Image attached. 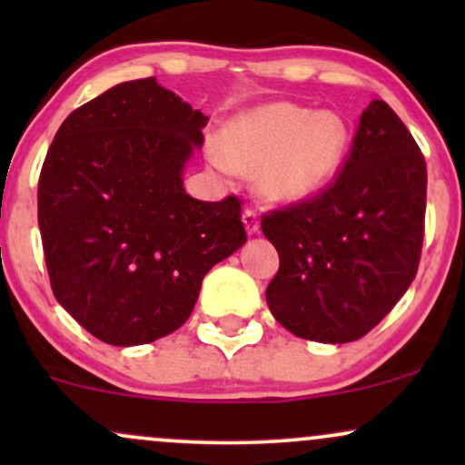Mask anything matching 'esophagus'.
Wrapping results in <instances>:
<instances>
[{
	"instance_id": "34e87169",
	"label": "esophagus",
	"mask_w": 465,
	"mask_h": 465,
	"mask_svg": "<svg viewBox=\"0 0 465 465\" xmlns=\"http://www.w3.org/2000/svg\"><path fill=\"white\" fill-rule=\"evenodd\" d=\"M242 223H244V227H247L249 233H258V232H260L258 212L251 210V207H247V210L242 212Z\"/></svg>"
}]
</instances>
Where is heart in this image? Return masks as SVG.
<instances>
[{"label": "heart", "mask_w": 465, "mask_h": 465, "mask_svg": "<svg viewBox=\"0 0 465 465\" xmlns=\"http://www.w3.org/2000/svg\"><path fill=\"white\" fill-rule=\"evenodd\" d=\"M348 142V124L339 114L275 103L229 122L214 162L238 173L258 167L255 188L264 199L292 201L334 177Z\"/></svg>", "instance_id": "b5f03b06"}]
</instances>
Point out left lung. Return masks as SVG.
I'll list each match as a JSON object with an SVG mask.
<instances>
[{
    "label": "left lung",
    "mask_w": 465,
    "mask_h": 465,
    "mask_svg": "<svg viewBox=\"0 0 465 465\" xmlns=\"http://www.w3.org/2000/svg\"><path fill=\"white\" fill-rule=\"evenodd\" d=\"M424 214V154L396 111L371 100L328 185L262 216L280 253L266 288L273 317L302 339L359 341L418 273Z\"/></svg>",
    "instance_id": "1"
}]
</instances>
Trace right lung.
Wrapping results in <instances>:
<instances>
[{"label": "right lung", "mask_w": 465, "mask_h": 465, "mask_svg": "<svg viewBox=\"0 0 465 465\" xmlns=\"http://www.w3.org/2000/svg\"><path fill=\"white\" fill-rule=\"evenodd\" d=\"M205 124L154 78L129 80L72 111L47 148L36 199L52 292L104 343L173 334L207 271L247 242L238 196L183 190Z\"/></svg>", "instance_id": "1"}]
</instances>
